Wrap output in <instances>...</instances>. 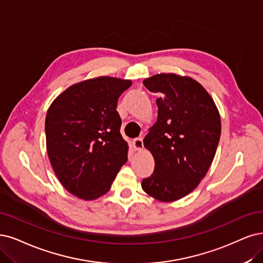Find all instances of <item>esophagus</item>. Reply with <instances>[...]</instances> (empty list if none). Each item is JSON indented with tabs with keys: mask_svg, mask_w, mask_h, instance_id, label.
Masks as SVG:
<instances>
[{
	"mask_svg": "<svg viewBox=\"0 0 263 263\" xmlns=\"http://www.w3.org/2000/svg\"><path fill=\"white\" fill-rule=\"evenodd\" d=\"M133 147L135 151H141L144 147V144H143V139L142 138H137L133 140Z\"/></svg>",
	"mask_w": 263,
	"mask_h": 263,
	"instance_id": "1",
	"label": "esophagus"
}]
</instances>
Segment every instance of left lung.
<instances>
[{"label": "left lung", "instance_id": "left-lung-1", "mask_svg": "<svg viewBox=\"0 0 263 263\" xmlns=\"http://www.w3.org/2000/svg\"><path fill=\"white\" fill-rule=\"evenodd\" d=\"M158 93V118L144 139L155 170L142 189L160 201H174L195 190L215 158L221 135L217 106L190 77L159 73L143 81Z\"/></svg>", "mask_w": 263, "mask_h": 263}]
</instances>
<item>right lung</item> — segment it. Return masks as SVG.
<instances>
[{
  "mask_svg": "<svg viewBox=\"0 0 263 263\" xmlns=\"http://www.w3.org/2000/svg\"><path fill=\"white\" fill-rule=\"evenodd\" d=\"M130 80L99 77L68 87L45 118L46 149L56 177L74 196H103L128 160V143L116 110Z\"/></svg>",
  "mask_w": 263,
  "mask_h": 263,
  "instance_id": "obj_1",
  "label": "right lung"
}]
</instances>
